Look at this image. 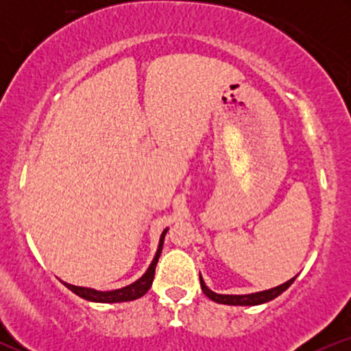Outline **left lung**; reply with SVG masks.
Segmentation results:
<instances>
[{"instance_id": "obj_1", "label": "left lung", "mask_w": 351, "mask_h": 351, "mask_svg": "<svg viewBox=\"0 0 351 351\" xmlns=\"http://www.w3.org/2000/svg\"><path fill=\"white\" fill-rule=\"evenodd\" d=\"M293 280H295V277H292L291 280L284 282V284L277 285V287L269 289V291L245 293V295H226V293H216V292H213L211 289H208L206 284H204L203 277H201V274H199L201 289H203L204 295H208L209 299L217 302V304H224V305H261V304H265V302H271L276 299V297H279L282 292L287 291V289L292 285Z\"/></svg>"}]
</instances>
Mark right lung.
Masks as SVG:
<instances>
[{
    "instance_id": "right-lung-1",
    "label": "right lung",
    "mask_w": 351,
    "mask_h": 351,
    "mask_svg": "<svg viewBox=\"0 0 351 351\" xmlns=\"http://www.w3.org/2000/svg\"><path fill=\"white\" fill-rule=\"evenodd\" d=\"M168 228L165 229L160 236V243H158V249H156L155 257H153L150 267L147 269V272L140 277L138 280H135L134 284L125 285L122 289H115V291H95V289H88V287H77V285L67 284V282H62L69 291H72L75 295L82 297V299L90 300V302H102V304H117V302H128V300H135L143 297L145 293L148 292V289L152 287L153 277H155V267L156 263H158V257L162 254L163 249V241H165V234H167Z\"/></svg>"
}]
</instances>
